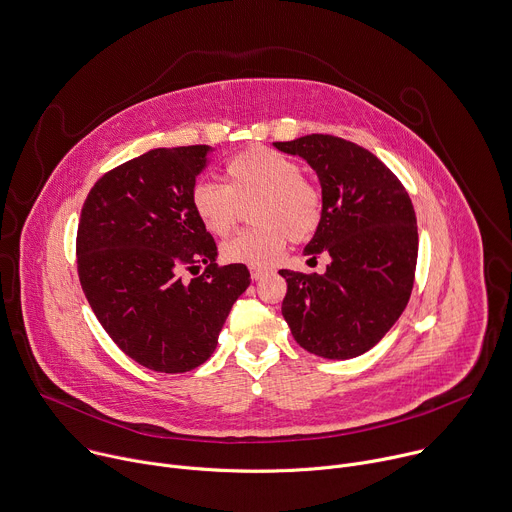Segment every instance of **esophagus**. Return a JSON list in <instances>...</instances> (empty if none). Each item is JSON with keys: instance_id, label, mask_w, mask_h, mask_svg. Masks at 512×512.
Segmentation results:
<instances>
[{"instance_id": "34e87169", "label": "esophagus", "mask_w": 512, "mask_h": 512, "mask_svg": "<svg viewBox=\"0 0 512 512\" xmlns=\"http://www.w3.org/2000/svg\"><path fill=\"white\" fill-rule=\"evenodd\" d=\"M268 274V270L266 268H250V276H252V280H260V278H264Z\"/></svg>"}]
</instances>
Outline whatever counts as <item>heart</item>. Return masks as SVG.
Listing matches in <instances>:
<instances>
[{"label": "heart", "mask_w": 512, "mask_h": 512, "mask_svg": "<svg viewBox=\"0 0 512 512\" xmlns=\"http://www.w3.org/2000/svg\"><path fill=\"white\" fill-rule=\"evenodd\" d=\"M250 201V230L222 246L226 260L252 268L274 264L288 238H311L323 218L321 187L300 173V165L270 147H252L226 163V185L199 181L191 189V208L214 236H226Z\"/></svg>", "instance_id": "obj_1"}]
</instances>
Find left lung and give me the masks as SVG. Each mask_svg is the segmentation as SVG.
<instances>
[{"mask_svg":"<svg viewBox=\"0 0 512 512\" xmlns=\"http://www.w3.org/2000/svg\"><path fill=\"white\" fill-rule=\"evenodd\" d=\"M309 163L321 183L323 218L304 256L329 254L325 274L280 270L282 317L294 341L325 359L375 347L414 288L418 226L399 179L367 149L331 135L272 143Z\"/></svg>","mask_w":512,"mask_h":512,"instance_id":"left-lung-1","label":"left lung"}]
</instances>
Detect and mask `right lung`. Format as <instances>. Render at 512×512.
I'll list each match as a JSON object with an SVG mask.
<instances>
[{"instance_id": "obj_1", "label": "right lung", "mask_w": 512, "mask_h": 512, "mask_svg": "<svg viewBox=\"0 0 512 512\" xmlns=\"http://www.w3.org/2000/svg\"><path fill=\"white\" fill-rule=\"evenodd\" d=\"M208 145L153 149L102 175L78 224V278L98 323L139 365L185 373L216 351L232 304L250 286L191 208ZM207 272L189 283L183 269Z\"/></svg>"}]
</instances>
